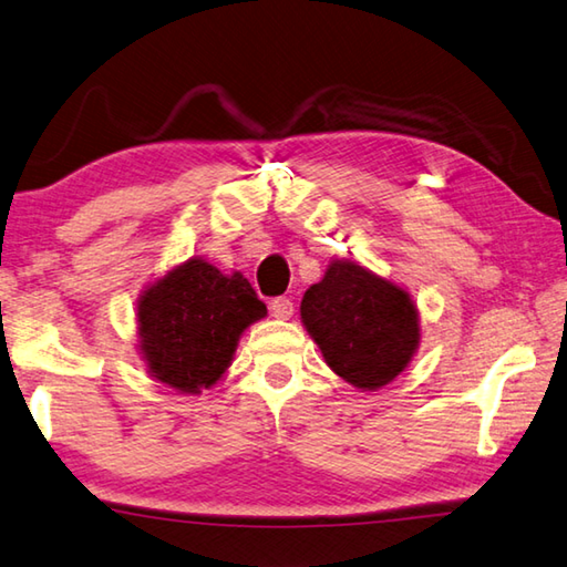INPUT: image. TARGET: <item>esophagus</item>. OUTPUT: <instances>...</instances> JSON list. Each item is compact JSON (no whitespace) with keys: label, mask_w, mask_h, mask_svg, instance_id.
I'll return each mask as SVG.
<instances>
[{"label":"esophagus","mask_w":567,"mask_h":567,"mask_svg":"<svg viewBox=\"0 0 567 567\" xmlns=\"http://www.w3.org/2000/svg\"><path fill=\"white\" fill-rule=\"evenodd\" d=\"M269 311H271V316H274V318H281V320L291 318V316H293V303H291V298H286V296L271 298Z\"/></svg>","instance_id":"34e87169"}]
</instances>
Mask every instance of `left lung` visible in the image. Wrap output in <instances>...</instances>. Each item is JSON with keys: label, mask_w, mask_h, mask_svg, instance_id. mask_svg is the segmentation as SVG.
<instances>
[{"label": "left lung", "mask_w": 567, "mask_h": 567, "mask_svg": "<svg viewBox=\"0 0 567 567\" xmlns=\"http://www.w3.org/2000/svg\"><path fill=\"white\" fill-rule=\"evenodd\" d=\"M301 320L328 368L360 390L392 382L420 346L410 293L355 261L328 266L303 296Z\"/></svg>", "instance_id": "left-lung-1"}]
</instances>
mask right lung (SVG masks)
Returning a JSON list of instances; mask_svg holds the SVG:
<instances>
[{
    "mask_svg": "<svg viewBox=\"0 0 567 567\" xmlns=\"http://www.w3.org/2000/svg\"><path fill=\"white\" fill-rule=\"evenodd\" d=\"M266 306L239 271L189 259L147 286L137 301V336L147 372L167 388L197 394L231 365L244 330Z\"/></svg>",
    "mask_w": 567,
    "mask_h": 567,
    "instance_id": "add662e5",
    "label": "right lung"
}]
</instances>
